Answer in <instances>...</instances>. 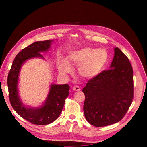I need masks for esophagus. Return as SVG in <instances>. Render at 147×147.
<instances>
[{
    "label": "esophagus",
    "instance_id": "34e87169",
    "mask_svg": "<svg viewBox=\"0 0 147 147\" xmlns=\"http://www.w3.org/2000/svg\"><path fill=\"white\" fill-rule=\"evenodd\" d=\"M73 90L74 91H80L81 89L78 86H75L73 87Z\"/></svg>",
    "mask_w": 147,
    "mask_h": 147
}]
</instances>
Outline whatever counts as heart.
<instances>
[{
  "mask_svg": "<svg viewBox=\"0 0 147 147\" xmlns=\"http://www.w3.org/2000/svg\"><path fill=\"white\" fill-rule=\"evenodd\" d=\"M108 53L103 48L96 49L86 47L72 52L69 56V60L79 65L78 73L86 79H91L98 75L104 69L108 60ZM60 72L67 74L70 67L68 63L63 61L60 65Z\"/></svg>",
  "mask_w": 147,
  "mask_h": 147,
  "instance_id": "b5f03b06",
  "label": "heart"
}]
</instances>
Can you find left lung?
Wrapping results in <instances>:
<instances>
[{"label": "left lung", "instance_id": "8db88e82", "mask_svg": "<svg viewBox=\"0 0 147 147\" xmlns=\"http://www.w3.org/2000/svg\"><path fill=\"white\" fill-rule=\"evenodd\" d=\"M110 69L89 80L83 89V111L89 123L106 126L122 119L134 97L133 70L127 57L118 47Z\"/></svg>", "mask_w": 147, "mask_h": 147}]
</instances>
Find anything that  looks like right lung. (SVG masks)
Listing matches in <instances>:
<instances>
[{"instance_id":"1","label":"right lung","mask_w":147,"mask_h":147,"mask_svg":"<svg viewBox=\"0 0 147 147\" xmlns=\"http://www.w3.org/2000/svg\"><path fill=\"white\" fill-rule=\"evenodd\" d=\"M53 40L36 42L23 49L15 57L8 75L7 84L9 100L13 109L24 119L34 124L45 125L55 121L59 117L69 94L68 84L51 85L46 101L39 108H26L18 96L17 86L21 67L24 62L33 57H43L40 52L49 50Z\"/></svg>"}]
</instances>
